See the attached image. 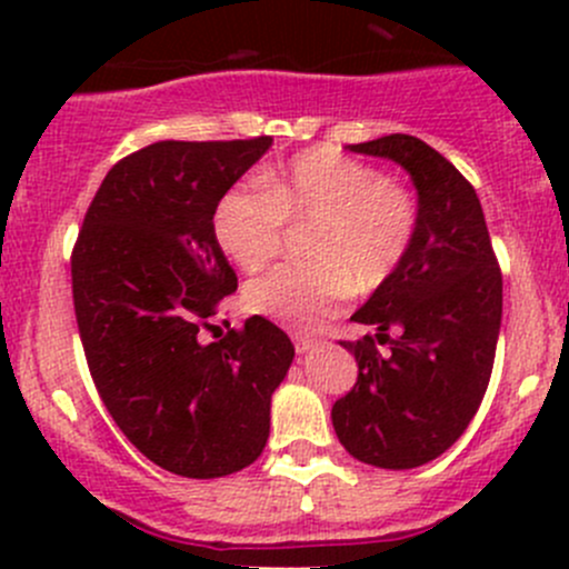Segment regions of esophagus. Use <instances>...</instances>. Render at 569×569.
I'll return each mask as SVG.
<instances>
[{
	"mask_svg": "<svg viewBox=\"0 0 569 569\" xmlns=\"http://www.w3.org/2000/svg\"><path fill=\"white\" fill-rule=\"evenodd\" d=\"M291 341H295V349L300 355L311 352L313 347H319V341L313 336H306V332H291Z\"/></svg>",
	"mask_w": 569,
	"mask_h": 569,
	"instance_id": "esophagus-1",
	"label": "esophagus"
}]
</instances>
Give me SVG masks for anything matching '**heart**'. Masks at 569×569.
I'll list each match as a JSON object with an SVG mask.
<instances>
[{
    "label": "heart",
    "mask_w": 569,
    "mask_h": 569,
    "mask_svg": "<svg viewBox=\"0 0 569 569\" xmlns=\"http://www.w3.org/2000/svg\"><path fill=\"white\" fill-rule=\"evenodd\" d=\"M286 222H313L311 263L280 267L244 289V308L295 330H313L349 295H369L399 272L416 242L418 203L371 164L327 148L297 153L263 187H233L214 209V237L242 272L283 250Z\"/></svg>",
    "instance_id": "obj_1"
}]
</instances>
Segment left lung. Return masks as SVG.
Segmentation results:
<instances>
[{
	"instance_id": "1",
	"label": "left lung",
	"mask_w": 569,
	"mask_h": 569,
	"mask_svg": "<svg viewBox=\"0 0 569 569\" xmlns=\"http://www.w3.org/2000/svg\"><path fill=\"white\" fill-rule=\"evenodd\" d=\"M349 151L393 159L410 173L418 231L399 272L352 313L377 336L343 341L358 360V382L330 416L355 460L407 470L455 446L479 410L496 360L503 280L476 189L443 153L410 134ZM377 340L391 342L392 352L380 356Z\"/></svg>"
}]
</instances>
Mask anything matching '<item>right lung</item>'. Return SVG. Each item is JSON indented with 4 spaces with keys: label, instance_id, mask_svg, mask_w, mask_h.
Wrapping results in <instances>:
<instances>
[{
    "label": "right lung",
    "instance_id": "add662e5",
    "mask_svg": "<svg viewBox=\"0 0 569 569\" xmlns=\"http://www.w3.org/2000/svg\"><path fill=\"white\" fill-rule=\"evenodd\" d=\"M269 146L272 137L162 140L129 153L101 181L71 252L96 391L148 460L187 479L261 457L269 401L295 360L289 336L263 317L203 341L237 291L214 209Z\"/></svg>",
    "mask_w": 569,
    "mask_h": 569
}]
</instances>
